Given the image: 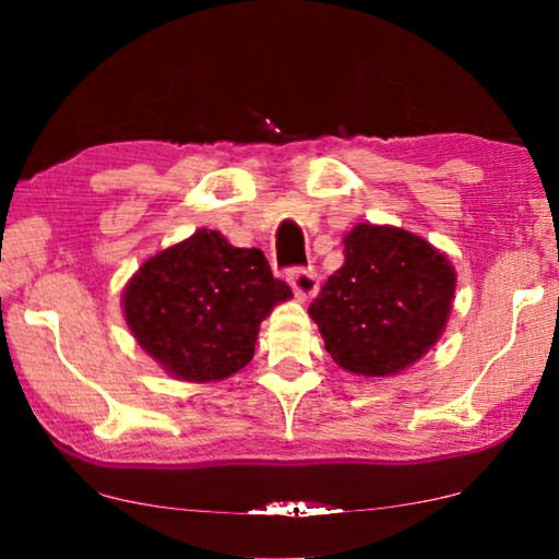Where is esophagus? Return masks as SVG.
<instances>
[{"mask_svg":"<svg viewBox=\"0 0 559 559\" xmlns=\"http://www.w3.org/2000/svg\"><path fill=\"white\" fill-rule=\"evenodd\" d=\"M289 285L295 289L297 300H310L318 293V274L310 270V266H295V270L287 272Z\"/></svg>","mask_w":559,"mask_h":559,"instance_id":"obj_1","label":"esophagus"}]
</instances>
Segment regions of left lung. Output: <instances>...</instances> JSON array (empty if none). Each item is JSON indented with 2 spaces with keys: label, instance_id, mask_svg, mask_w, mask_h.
<instances>
[{
  "label": "left lung",
  "instance_id": "8db88e82",
  "mask_svg": "<svg viewBox=\"0 0 559 559\" xmlns=\"http://www.w3.org/2000/svg\"><path fill=\"white\" fill-rule=\"evenodd\" d=\"M343 262L310 305L333 361L358 377H394L445 331L455 293L450 259L404 228L358 224Z\"/></svg>",
  "mask_w": 559,
  "mask_h": 559
}]
</instances>
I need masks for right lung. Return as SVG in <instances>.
<instances>
[{
  "label": "right lung",
  "mask_w": 559,
  "mask_h": 559,
  "mask_svg": "<svg viewBox=\"0 0 559 559\" xmlns=\"http://www.w3.org/2000/svg\"><path fill=\"white\" fill-rule=\"evenodd\" d=\"M293 297L262 249L198 228L140 266L121 295L136 343L175 379L221 381L254 356L259 323Z\"/></svg>",
  "instance_id": "1"
}]
</instances>
